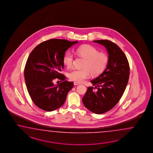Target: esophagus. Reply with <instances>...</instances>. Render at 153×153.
Masks as SVG:
<instances>
[{"label":"esophagus","instance_id":"34e87169","mask_svg":"<svg viewBox=\"0 0 153 153\" xmlns=\"http://www.w3.org/2000/svg\"><path fill=\"white\" fill-rule=\"evenodd\" d=\"M74 85H79V84H80V83L77 82H74Z\"/></svg>","mask_w":153,"mask_h":153}]
</instances>
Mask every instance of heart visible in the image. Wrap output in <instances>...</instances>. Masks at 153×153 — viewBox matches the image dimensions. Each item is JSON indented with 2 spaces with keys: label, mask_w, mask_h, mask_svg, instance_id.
Wrapping results in <instances>:
<instances>
[{
  "label": "heart",
  "mask_w": 153,
  "mask_h": 153,
  "mask_svg": "<svg viewBox=\"0 0 153 153\" xmlns=\"http://www.w3.org/2000/svg\"><path fill=\"white\" fill-rule=\"evenodd\" d=\"M76 54L85 58L82 69H75L69 73V78L71 81L82 82L93 75L100 74L105 69L108 62L107 54L99 52L95 47L89 45H81L76 50ZM74 61V54L67 52L63 56V62L67 68L73 66Z\"/></svg>",
  "instance_id": "b5f03b06"
}]
</instances>
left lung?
Segmentation results:
<instances>
[{
	"label": "left lung",
	"instance_id": "1",
	"mask_svg": "<svg viewBox=\"0 0 153 153\" xmlns=\"http://www.w3.org/2000/svg\"><path fill=\"white\" fill-rule=\"evenodd\" d=\"M106 47L108 62L105 70L91 81L95 87H88L82 102L84 106L96 114H102L114 108L124 94L128 82L130 67L123 51L114 42L94 41Z\"/></svg>",
	"mask_w": 153,
	"mask_h": 153
}]
</instances>
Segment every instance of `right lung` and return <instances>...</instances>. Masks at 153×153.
<instances>
[{
    "instance_id": "right-lung-1",
    "label": "right lung",
    "mask_w": 153,
    "mask_h": 153,
    "mask_svg": "<svg viewBox=\"0 0 153 153\" xmlns=\"http://www.w3.org/2000/svg\"><path fill=\"white\" fill-rule=\"evenodd\" d=\"M78 42L51 39L36 46L29 54L25 68L27 90L34 104L46 111H52L65 103L74 83L65 81L61 73L66 51ZM58 78L62 83L55 86L53 81Z\"/></svg>"
}]
</instances>
